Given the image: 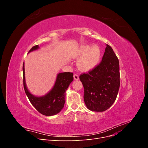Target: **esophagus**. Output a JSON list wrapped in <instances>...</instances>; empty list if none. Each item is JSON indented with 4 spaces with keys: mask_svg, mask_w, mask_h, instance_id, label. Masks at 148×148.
<instances>
[{
    "mask_svg": "<svg viewBox=\"0 0 148 148\" xmlns=\"http://www.w3.org/2000/svg\"><path fill=\"white\" fill-rule=\"evenodd\" d=\"M73 77H74V79H76V80H78V79H79V76H78V74H77V73L74 74V75H73Z\"/></svg>",
    "mask_w": 148,
    "mask_h": 148,
    "instance_id": "obj_1",
    "label": "esophagus"
}]
</instances>
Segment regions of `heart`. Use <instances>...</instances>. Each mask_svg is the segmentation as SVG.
Here are the masks:
<instances>
[{
	"label": "heart",
	"instance_id": "heart-1",
	"mask_svg": "<svg viewBox=\"0 0 148 148\" xmlns=\"http://www.w3.org/2000/svg\"><path fill=\"white\" fill-rule=\"evenodd\" d=\"M75 56H83L78 61V66L81 70L88 71L94 69L99 63L101 52L97 46L95 45L89 47L88 45H84L78 49Z\"/></svg>",
	"mask_w": 148,
	"mask_h": 148
}]
</instances>
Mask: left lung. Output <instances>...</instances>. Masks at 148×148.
I'll list each match as a JSON object with an SVG mask.
<instances>
[{
	"instance_id": "8db88e82",
	"label": "left lung",
	"mask_w": 148,
	"mask_h": 148,
	"mask_svg": "<svg viewBox=\"0 0 148 148\" xmlns=\"http://www.w3.org/2000/svg\"><path fill=\"white\" fill-rule=\"evenodd\" d=\"M79 78L87 108L95 112L108 109L117 98L120 83L119 61L112 48L107 44L99 64Z\"/></svg>"
}]
</instances>
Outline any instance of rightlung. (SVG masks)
Wrapping results in <instances>:
<instances>
[{"label": "right lung", "mask_w": 148, "mask_h": 148, "mask_svg": "<svg viewBox=\"0 0 148 148\" xmlns=\"http://www.w3.org/2000/svg\"><path fill=\"white\" fill-rule=\"evenodd\" d=\"M38 45L31 48L28 52L36 50ZM23 87L26 96L34 108L44 115L51 116L58 114L63 109L65 102V91L71 82L73 80V73L64 72L58 74L56 83L52 90L46 95L36 97L28 91L26 88L25 79L24 62L23 65Z\"/></svg>", "instance_id": "obj_1"}]
</instances>
